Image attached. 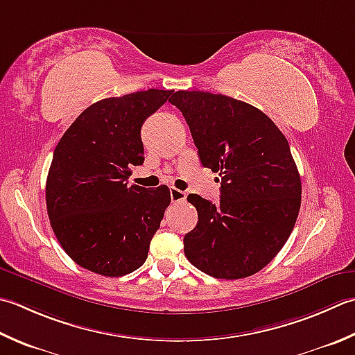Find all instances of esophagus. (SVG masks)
Returning <instances> with one entry per match:
<instances>
[{"label": "esophagus", "instance_id": "34e87169", "mask_svg": "<svg viewBox=\"0 0 355 355\" xmlns=\"http://www.w3.org/2000/svg\"><path fill=\"white\" fill-rule=\"evenodd\" d=\"M171 198L173 203H178V201H184L186 200V192L177 189V187H172L171 189Z\"/></svg>", "mask_w": 355, "mask_h": 355}]
</instances>
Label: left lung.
Instances as JSON below:
<instances>
[{"label": "left lung", "instance_id": "8db88e82", "mask_svg": "<svg viewBox=\"0 0 355 355\" xmlns=\"http://www.w3.org/2000/svg\"><path fill=\"white\" fill-rule=\"evenodd\" d=\"M169 101L182 110L201 164L221 180L217 205L187 196L198 212L183 240L187 260L215 279L259 272L280 252L300 211V173L286 137L260 109L231 96L178 90Z\"/></svg>", "mask_w": 355, "mask_h": 355}]
</instances>
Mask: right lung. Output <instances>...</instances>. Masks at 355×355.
I'll return each instance as SVG.
<instances>
[{
    "instance_id": "right-lung-1",
    "label": "right lung",
    "mask_w": 355,
    "mask_h": 355,
    "mask_svg": "<svg viewBox=\"0 0 355 355\" xmlns=\"http://www.w3.org/2000/svg\"><path fill=\"white\" fill-rule=\"evenodd\" d=\"M172 90L149 89L94 103L53 152L46 182L49 220L61 248L87 270L121 277L140 268L171 203L168 186L128 183L144 162L141 126Z\"/></svg>"
}]
</instances>
